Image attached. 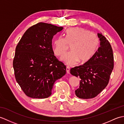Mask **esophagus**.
Wrapping results in <instances>:
<instances>
[{
    "instance_id": "34e87169",
    "label": "esophagus",
    "mask_w": 124,
    "mask_h": 124,
    "mask_svg": "<svg viewBox=\"0 0 124 124\" xmlns=\"http://www.w3.org/2000/svg\"><path fill=\"white\" fill-rule=\"evenodd\" d=\"M66 71H67V73H70V67H67V68H66Z\"/></svg>"
}]
</instances>
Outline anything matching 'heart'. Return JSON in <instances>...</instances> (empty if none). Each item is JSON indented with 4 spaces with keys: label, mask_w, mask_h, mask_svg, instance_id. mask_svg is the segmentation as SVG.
Here are the masks:
<instances>
[{
    "label": "heart",
    "mask_w": 124,
    "mask_h": 124,
    "mask_svg": "<svg viewBox=\"0 0 124 124\" xmlns=\"http://www.w3.org/2000/svg\"><path fill=\"white\" fill-rule=\"evenodd\" d=\"M64 36L65 38L59 37L55 39L53 48L55 55L61 56L67 51L68 44L71 45V51L61 57V60L68 65H74L78 61H88L98 48L99 40L97 36L84 28H69L65 31Z\"/></svg>",
    "instance_id": "b5f03b06"
}]
</instances>
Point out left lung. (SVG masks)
Listing matches in <instances>:
<instances>
[{
  "label": "left lung",
  "mask_w": 124,
  "mask_h": 124,
  "mask_svg": "<svg viewBox=\"0 0 124 124\" xmlns=\"http://www.w3.org/2000/svg\"><path fill=\"white\" fill-rule=\"evenodd\" d=\"M100 46L95 53L82 65L70 70V73L80 78L79 88L75 91L79 98L92 99L106 87L114 69V55L111 45L102 33H97Z\"/></svg>",
  "instance_id": "obj_1"
}]
</instances>
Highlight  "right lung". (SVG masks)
Listing matches in <instances>:
<instances>
[{
    "mask_svg": "<svg viewBox=\"0 0 124 124\" xmlns=\"http://www.w3.org/2000/svg\"><path fill=\"white\" fill-rule=\"evenodd\" d=\"M63 29L38 23L29 28L18 42L13 68L16 80L28 96L48 97L55 81L66 73V67L54 56L52 45L54 36Z\"/></svg>",
    "mask_w": 124,
    "mask_h": 124,
    "instance_id": "obj_1",
    "label": "right lung"
}]
</instances>
